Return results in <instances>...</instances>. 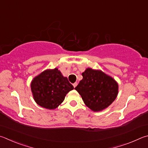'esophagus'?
<instances>
[{"instance_id": "esophagus-1", "label": "esophagus", "mask_w": 148, "mask_h": 148, "mask_svg": "<svg viewBox=\"0 0 148 148\" xmlns=\"http://www.w3.org/2000/svg\"><path fill=\"white\" fill-rule=\"evenodd\" d=\"M77 82H76V83H74V84H73V86H74V87L75 88L77 86Z\"/></svg>"}]
</instances>
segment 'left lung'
I'll return each instance as SVG.
<instances>
[{
  "mask_svg": "<svg viewBox=\"0 0 148 148\" xmlns=\"http://www.w3.org/2000/svg\"><path fill=\"white\" fill-rule=\"evenodd\" d=\"M83 79L75 88L88 108L95 112L107 108L116 98L119 84L101 70L86 69Z\"/></svg>",
  "mask_w": 148,
  "mask_h": 148,
  "instance_id": "1",
  "label": "left lung"
}]
</instances>
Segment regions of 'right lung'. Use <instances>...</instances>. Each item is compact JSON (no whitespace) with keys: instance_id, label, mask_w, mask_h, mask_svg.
Instances as JSON below:
<instances>
[{"instance_id":"add662e5","label":"right lung","mask_w":148,"mask_h":148,"mask_svg":"<svg viewBox=\"0 0 148 148\" xmlns=\"http://www.w3.org/2000/svg\"><path fill=\"white\" fill-rule=\"evenodd\" d=\"M31 90L35 101L47 109H55L61 105L66 94L74 87L58 68L47 69L32 80Z\"/></svg>"}]
</instances>
